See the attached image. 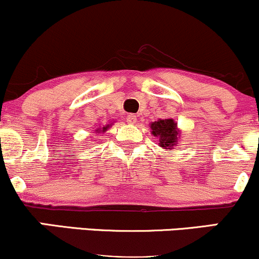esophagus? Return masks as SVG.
Returning <instances> with one entry per match:
<instances>
[{
    "instance_id": "1",
    "label": "esophagus",
    "mask_w": 259,
    "mask_h": 259,
    "mask_svg": "<svg viewBox=\"0 0 259 259\" xmlns=\"http://www.w3.org/2000/svg\"><path fill=\"white\" fill-rule=\"evenodd\" d=\"M126 121H127V123H129V124H135V123H136V115L133 114V113H130V114H127Z\"/></svg>"
}]
</instances>
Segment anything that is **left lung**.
Listing matches in <instances>:
<instances>
[{
    "label": "left lung",
    "instance_id": "left-lung-1",
    "mask_svg": "<svg viewBox=\"0 0 259 259\" xmlns=\"http://www.w3.org/2000/svg\"><path fill=\"white\" fill-rule=\"evenodd\" d=\"M152 135L158 138L159 146L164 150H171L177 145L179 136L177 123L174 119H159L151 123Z\"/></svg>",
    "mask_w": 259,
    "mask_h": 259
}]
</instances>
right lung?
Returning <instances> with one entry per match:
<instances>
[{
	"label": "right lung",
	"mask_w": 259,
	"mask_h": 259,
	"mask_svg": "<svg viewBox=\"0 0 259 259\" xmlns=\"http://www.w3.org/2000/svg\"><path fill=\"white\" fill-rule=\"evenodd\" d=\"M108 127H109V124H108V125H106V126H103V127H102V130H100V129H97V130H96V132H97V133H101V132H102V133H105V132H106V130H107V129H108Z\"/></svg>",
	"instance_id": "add662e5"
}]
</instances>
